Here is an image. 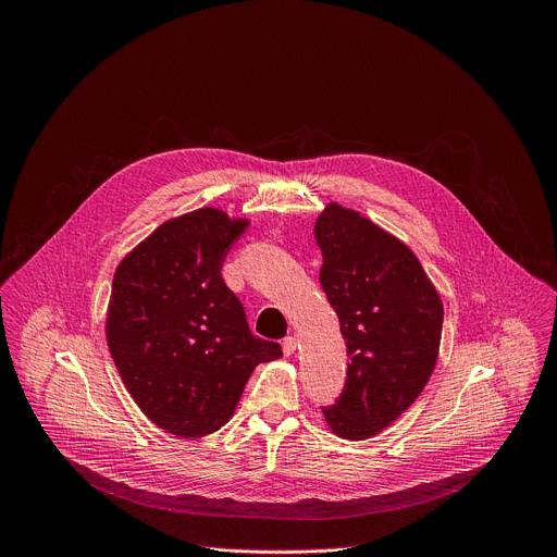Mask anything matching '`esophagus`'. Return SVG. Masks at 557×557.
Segmentation results:
<instances>
[{
    "mask_svg": "<svg viewBox=\"0 0 557 557\" xmlns=\"http://www.w3.org/2000/svg\"><path fill=\"white\" fill-rule=\"evenodd\" d=\"M282 350H284V355H286V357H290V355L297 350V339H295V337H284V342H282Z\"/></svg>",
    "mask_w": 557,
    "mask_h": 557,
    "instance_id": "obj_1",
    "label": "esophagus"
}]
</instances>
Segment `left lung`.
Listing matches in <instances>:
<instances>
[{
	"instance_id": "obj_1",
	"label": "left lung",
	"mask_w": 557,
	"mask_h": 557,
	"mask_svg": "<svg viewBox=\"0 0 557 557\" xmlns=\"http://www.w3.org/2000/svg\"><path fill=\"white\" fill-rule=\"evenodd\" d=\"M322 288L350 357L344 392L322 408L329 428L363 441L399 419L430 381L443 301L417 256L392 233L337 202L314 222Z\"/></svg>"
}]
</instances>
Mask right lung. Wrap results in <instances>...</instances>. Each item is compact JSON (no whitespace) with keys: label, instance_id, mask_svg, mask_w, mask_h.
<instances>
[{"label":"right lung","instance_id":"right-lung-1","mask_svg":"<svg viewBox=\"0 0 557 557\" xmlns=\"http://www.w3.org/2000/svg\"><path fill=\"white\" fill-rule=\"evenodd\" d=\"M249 220L202 207L172 218L116 267L106 337L143 414L181 438L220 430L258 363L282 357L256 337L220 271Z\"/></svg>","mask_w":557,"mask_h":557}]
</instances>
